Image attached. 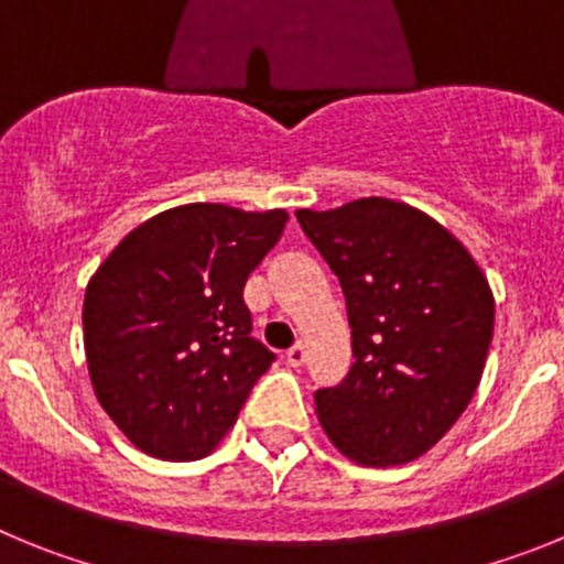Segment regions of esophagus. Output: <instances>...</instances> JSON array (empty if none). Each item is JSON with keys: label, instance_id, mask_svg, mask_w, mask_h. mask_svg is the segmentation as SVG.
<instances>
[{"label": "esophagus", "instance_id": "esophagus-1", "mask_svg": "<svg viewBox=\"0 0 564 564\" xmlns=\"http://www.w3.org/2000/svg\"><path fill=\"white\" fill-rule=\"evenodd\" d=\"M288 364H291V367H302V364H305V358H307V350H305V344L302 341H296L291 347V350H288Z\"/></svg>", "mask_w": 564, "mask_h": 564}]
</instances>
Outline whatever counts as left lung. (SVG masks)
Listing matches in <instances>:
<instances>
[{
  "label": "left lung",
  "instance_id": "8db88e82",
  "mask_svg": "<svg viewBox=\"0 0 564 564\" xmlns=\"http://www.w3.org/2000/svg\"><path fill=\"white\" fill-rule=\"evenodd\" d=\"M296 220L341 282L347 378L316 390L336 449L361 466L430 452L463 415L495 336V296L471 253L406 203L361 197Z\"/></svg>",
  "mask_w": 564,
  "mask_h": 564
}]
</instances>
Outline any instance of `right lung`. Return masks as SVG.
Here are the masks:
<instances>
[{
    "label": "right lung",
    "instance_id": "right-lung-1",
    "mask_svg": "<svg viewBox=\"0 0 564 564\" xmlns=\"http://www.w3.org/2000/svg\"><path fill=\"white\" fill-rule=\"evenodd\" d=\"M288 214L188 203L129 231L84 293L98 403L141 452L200 460L276 361L242 291Z\"/></svg>",
    "mask_w": 564,
    "mask_h": 564
}]
</instances>
